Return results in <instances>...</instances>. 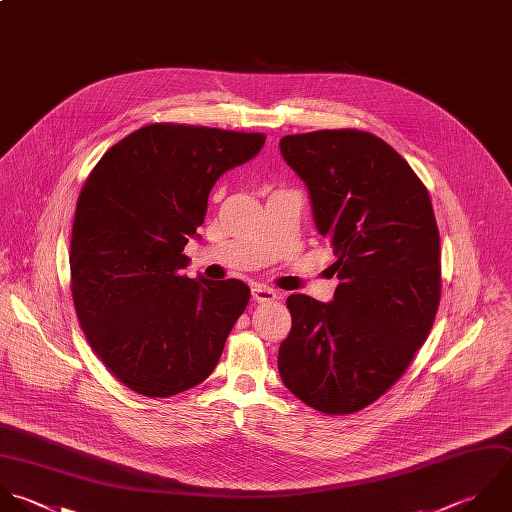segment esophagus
I'll list each match as a JSON object with an SVG mask.
<instances>
[{
  "label": "esophagus",
  "mask_w": 512,
  "mask_h": 512,
  "mask_svg": "<svg viewBox=\"0 0 512 512\" xmlns=\"http://www.w3.org/2000/svg\"><path fill=\"white\" fill-rule=\"evenodd\" d=\"M251 295L257 303H267V301H275L279 297V293L275 289H269L267 285H253L251 287Z\"/></svg>",
  "instance_id": "1"
}]
</instances>
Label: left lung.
Masks as SVG:
<instances>
[{
  "label": "left lung",
  "mask_w": 512,
  "mask_h": 512,
  "mask_svg": "<svg viewBox=\"0 0 512 512\" xmlns=\"http://www.w3.org/2000/svg\"><path fill=\"white\" fill-rule=\"evenodd\" d=\"M285 163L309 191L341 281L329 303L287 299L279 375L305 405L349 415L375 403L425 343L441 299L439 229L411 165L357 129L285 135Z\"/></svg>",
  "instance_id": "1"
}]
</instances>
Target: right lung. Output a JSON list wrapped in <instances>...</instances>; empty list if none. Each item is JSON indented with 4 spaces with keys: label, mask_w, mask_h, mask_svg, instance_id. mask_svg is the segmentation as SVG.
Instances as JSON below:
<instances>
[{
    "label": "right lung",
    "mask_w": 512,
    "mask_h": 512,
    "mask_svg": "<svg viewBox=\"0 0 512 512\" xmlns=\"http://www.w3.org/2000/svg\"><path fill=\"white\" fill-rule=\"evenodd\" d=\"M261 133L153 123L89 173L71 231V295L105 367L145 397L203 383L249 303L239 279H189L183 247L201 239L209 191L253 159Z\"/></svg>",
    "instance_id": "obj_1"
}]
</instances>
